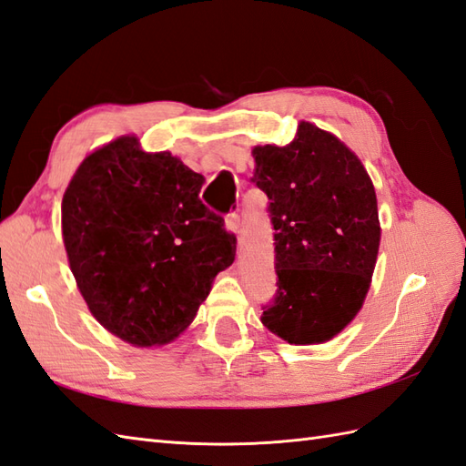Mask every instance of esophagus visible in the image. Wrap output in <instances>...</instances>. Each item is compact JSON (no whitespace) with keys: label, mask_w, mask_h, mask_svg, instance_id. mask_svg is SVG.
<instances>
[{"label":"esophagus","mask_w":466,"mask_h":466,"mask_svg":"<svg viewBox=\"0 0 466 466\" xmlns=\"http://www.w3.org/2000/svg\"><path fill=\"white\" fill-rule=\"evenodd\" d=\"M226 228L234 234H238V230H240V214H238L236 210L226 214Z\"/></svg>","instance_id":"34e87169"}]
</instances>
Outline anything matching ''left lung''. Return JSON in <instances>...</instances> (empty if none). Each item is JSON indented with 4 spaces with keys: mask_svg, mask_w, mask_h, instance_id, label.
Listing matches in <instances>:
<instances>
[{
    "mask_svg": "<svg viewBox=\"0 0 466 466\" xmlns=\"http://www.w3.org/2000/svg\"><path fill=\"white\" fill-rule=\"evenodd\" d=\"M252 183L269 198L278 291L261 323L289 344L332 339L360 311L380 222L360 159L332 134L301 122L285 147L254 149Z\"/></svg>",
    "mask_w": 466,
    "mask_h": 466,
    "instance_id": "8db88e82",
    "label": "left lung"
}]
</instances>
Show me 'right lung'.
<instances>
[{"mask_svg": "<svg viewBox=\"0 0 466 466\" xmlns=\"http://www.w3.org/2000/svg\"><path fill=\"white\" fill-rule=\"evenodd\" d=\"M202 175L119 137L82 161L63 198L70 269L90 313L136 347L178 337L232 266L236 236L202 205Z\"/></svg>", "mask_w": 466, "mask_h": 466, "instance_id": "right-lung-1", "label": "right lung"}]
</instances>
